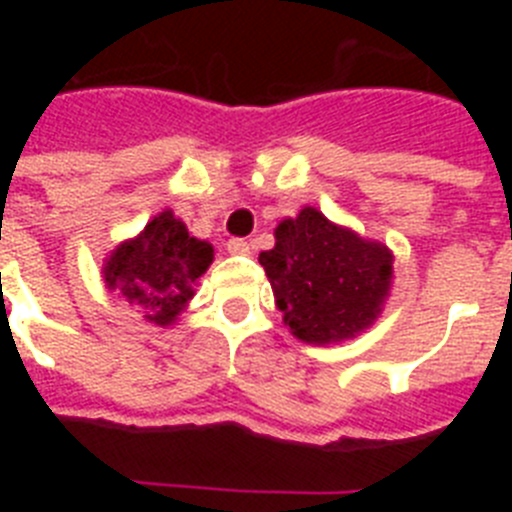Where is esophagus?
Segmentation results:
<instances>
[{
    "label": "esophagus",
    "instance_id": "obj_1",
    "mask_svg": "<svg viewBox=\"0 0 512 512\" xmlns=\"http://www.w3.org/2000/svg\"><path fill=\"white\" fill-rule=\"evenodd\" d=\"M228 251L230 253H238V256H246V253L251 251V243H248L246 238H230V241H228Z\"/></svg>",
    "mask_w": 512,
    "mask_h": 512
}]
</instances>
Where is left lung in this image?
Masks as SVG:
<instances>
[{
  "label": "left lung",
  "instance_id": "8db88e82",
  "mask_svg": "<svg viewBox=\"0 0 512 512\" xmlns=\"http://www.w3.org/2000/svg\"><path fill=\"white\" fill-rule=\"evenodd\" d=\"M277 246L261 251L284 323L307 343L351 338L369 328L390 292L392 253L346 228L315 207L277 228Z\"/></svg>",
  "mask_w": 512,
  "mask_h": 512
}]
</instances>
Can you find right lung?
Returning <instances> with one entry per match:
<instances>
[{
  "label": "right lung",
  "mask_w": 512,
  "mask_h": 512,
  "mask_svg": "<svg viewBox=\"0 0 512 512\" xmlns=\"http://www.w3.org/2000/svg\"><path fill=\"white\" fill-rule=\"evenodd\" d=\"M212 261V246L187 233L169 210L104 264V282L156 325H169L192 300L194 282Z\"/></svg>",
  "instance_id": "right-lung-1"
}]
</instances>
